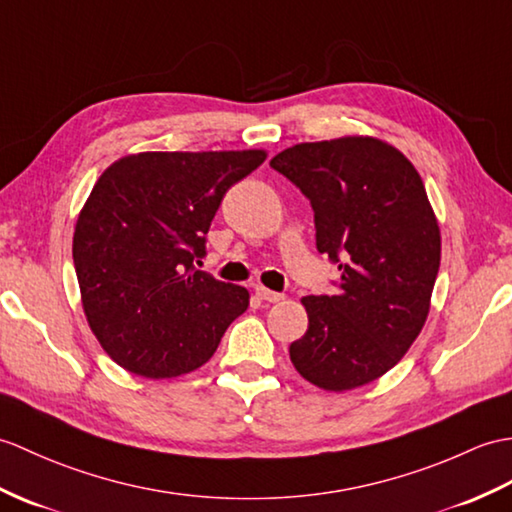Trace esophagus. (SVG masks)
<instances>
[{"label":"esophagus","mask_w":512,"mask_h":512,"mask_svg":"<svg viewBox=\"0 0 512 512\" xmlns=\"http://www.w3.org/2000/svg\"><path fill=\"white\" fill-rule=\"evenodd\" d=\"M255 294L259 296L261 301H266V303H279L283 299L281 292H272V290L264 288V285H255Z\"/></svg>","instance_id":"obj_1"}]
</instances>
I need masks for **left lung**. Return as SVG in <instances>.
<instances>
[{
  "mask_svg": "<svg viewBox=\"0 0 512 512\" xmlns=\"http://www.w3.org/2000/svg\"><path fill=\"white\" fill-rule=\"evenodd\" d=\"M270 165L310 198L316 248L340 270L334 294L301 299L310 325L290 360L329 392L371 384L430 314L441 229L421 176L395 146L360 135L296 144Z\"/></svg>",
  "mask_w": 512,
  "mask_h": 512,
  "instance_id": "left-lung-1",
  "label": "left lung"
}]
</instances>
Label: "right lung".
Here are the masks:
<instances>
[{"instance_id":"right-lung-1","label":"right lung","mask_w":512,"mask_h":512,"mask_svg":"<svg viewBox=\"0 0 512 512\" xmlns=\"http://www.w3.org/2000/svg\"><path fill=\"white\" fill-rule=\"evenodd\" d=\"M266 150L139 152L102 172L74 231L82 310L126 371L165 379L205 364L248 290L196 270L224 194Z\"/></svg>"}]
</instances>
